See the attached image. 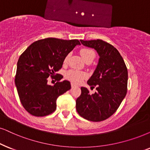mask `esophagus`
<instances>
[{"label": "esophagus", "instance_id": "obj_1", "mask_svg": "<svg viewBox=\"0 0 150 150\" xmlns=\"http://www.w3.org/2000/svg\"><path fill=\"white\" fill-rule=\"evenodd\" d=\"M71 86L72 87H74V86H76V85L75 84H73V83H71Z\"/></svg>", "mask_w": 150, "mask_h": 150}]
</instances>
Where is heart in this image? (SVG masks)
Returning <instances> with one entry per match:
<instances>
[{
    "instance_id": "b5f03b06",
    "label": "heart",
    "mask_w": 150,
    "mask_h": 150,
    "mask_svg": "<svg viewBox=\"0 0 150 150\" xmlns=\"http://www.w3.org/2000/svg\"><path fill=\"white\" fill-rule=\"evenodd\" d=\"M80 54L82 57L84 61L87 64L91 63L93 60L96 57V53H95L94 50L92 49L88 48H81L80 51ZM69 54L66 56V57L64 59V64H66L69 62ZM65 76L66 79L69 80L71 81L72 82L75 83V84H79L80 83L83 79L86 78L87 77V74L84 71H76V70H69L66 73Z\"/></svg>"
}]
</instances>
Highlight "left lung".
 Instances as JSON below:
<instances>
[{
  "label": "left lung",
  "instance_id": "left-lung-1",
  "mask_svg": "<svg viewBox=\"0 0 150 150\" xmlns=\"http://www.w3.org/2000/svg\"><path fill=\"white\" fill-rule=\"evenodd\" d=\"M85 46L94 48L99 62L87 83L96 92L90 95L81 87V93L76 100V109L86 120L100 122L109 118L118 109L127 91L128 72L120 52L110 43L101 40H80Z\"/></svg>",
  "mask_w": 150,
  "mask_h": 150
}]
</instances>
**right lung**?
<instances>
[{
    "instance_id": "right-lung-1",
    "label": "right lung",
    "mask_w": 150,
    "mask_h": 150,
    "mask_svg": "<svg viewBox=\"0 0 150 150\" xmlns=\"http://www.w3.org/2000/svg\"><path fill=\"white\" fill-rule=\"evenodd\" d=\"M77 45H80L77 39L46 38L33 43L21 54L15 84L23 107L31 115L41 117L54 112L57 98L71 89L69 81L51 86L48 77H54L64 58ZM62 77L59 75L58 80Z\"/></svg>"
}]
</instances>
